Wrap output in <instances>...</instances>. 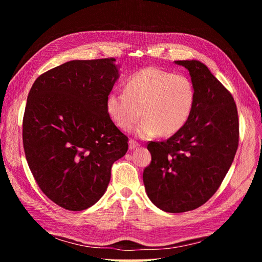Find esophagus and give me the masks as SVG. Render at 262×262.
<instances>
[{"label":"esophagus","mask_w":262,"mask_h":262,"mask_svg":"<svg viewBox=\"0 0 262 262\" xmlns=\"http://www.w3.org/2000/svg\"><path fill=\"white\" fill-rule=\"evenodd\" d=\"M139 146H140V144L138 143V142L133 141V140L129 141V149H134V148H137Z\"/></svg>","instance_id":"1"}]
</instances>
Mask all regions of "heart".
Returning <instances> with one entry per match:
<instances>
[{
  "label": "heart",
  "mask_w": 262,
  "mask_h": 262,
  "mask_svg": "<svg viewBox=\"0 0 262 262\" xmlns=\"http://www.w3.org/2000/svg\"><path fill=\"white\" fill-rule=\"evenodd\" d=\"M194 100L193 84L186 75L147 67L129 77L125 92L108 95L106 109L115 124L123 131L131 130L142 115L144 120L136 131L138 137H171L189 120Z\"/></svg>",
  "instance_id": "b5f03b06"
}]
</instances>
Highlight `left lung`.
<instances>
[{
  "instance_id": "left-lung-1",
  "label": "left lung",
  "mask_w": 262,
  "mask_h": 262,
  "mask_svg": "<svg viewBox=\"0 0 262 262\" xmlns=\"http://www.w3.org/2000/svg\"><path fill=\"white\" fill-rule=\"evenodd\" d=\"M188 71L195 92L191 116L165 142H150L152 162L143 171L148 199L158 209L181 213L201 207L216 192L238 146L234 98L198 60L175 61Z\"/></svg>"
}]
</instances>
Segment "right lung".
<instances>
[{"instance_id":"add662e5","label":"right lung","mask_w":262,"mask_h":262,"mask_svg":"<svg viewBox=\"0 0 262 262\" xmlns=\"http://www.w3.org/2000/svg\"><path fill=\"white\" fill-rule=\"evenodd\" d=\"M116 59L73 60L43 73L28 94L23 121L26 160L38 186L70 211L91 208L106 192L128 138L106 100L120 76Z\"/></svg>"}]
</instances>
